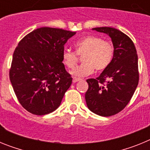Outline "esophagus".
Returning <instances> with one entry per match:
<instances>
[{"instance_id":"obj_1","label":"esophagus","mask_w":150,"mask_h":150,"mask_svg":"<svg viewBox=\"0 0 150 150\" xmlns=\"http://www.w3.org/2000/svg\"><path fill=\"white\" fill-rule=\"evenodd\" d=\"M80 78H78V77H74L73 78V83H76V82L79 81L80 80Z\"/></svg>"}]
</instances>
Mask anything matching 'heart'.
Here are the masks:
<instances>
[{"label":"heart","instance_id":"1","mask_svg":"<svg viewBox=\"0 0 150 150\" xmlns=\"http://www.w3.org/2000/svg\"><path fill=\"white\" fill-rule=\"evenodd\" d=\"M76 52L65 49L62 52V62L67 68L72 69L83 55V63L73 69L71 74L75 76H88L94 72L105 70L112 62L114 46L109 41L98 36H86L75 43Z\"/></svg>","mask_w":150,"mask_h":150}]
</instances>
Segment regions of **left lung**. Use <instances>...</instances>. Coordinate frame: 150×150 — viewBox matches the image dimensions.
<instances>
[{
	"instance_id": "1",
	"label": "left lung",
	"mask_w": 150,
	"mask_h": 150,
	"mask_svg": "<svg viewBox=\"0 0 150 150\" xmlns=\"http://www.w3.org/2000/svg\"><path fill=\"white\" fill-rule=\"evenodd\" d=\"M111 38L114 55L110 65L98 77L88 79L85 98L87 107L101 116H110L122 110L132 99L139 82L138 58L131 38L113 28H92Z\"/></svg>"
}]
</instances>
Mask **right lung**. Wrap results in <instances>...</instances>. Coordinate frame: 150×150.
<instances>
[{
  "label": "right lung",
  "mask_w": 150,
  "mask_h": 150,
  "mask_svg": "<svg viewBox=\"0 0 150 150\" xmlns=\"http://www.w3.org/2000/svg\"><path fill=\"white\" fill-rule=\"evenodd\" d=\"M75 34L62 28H40L18 43L10 79L18 102L30 113L48 114L60 106L72 83L62 63V52Z\"/></svg>",
  "instance_id": "add662e5"
}]
</instances>
